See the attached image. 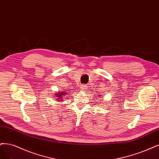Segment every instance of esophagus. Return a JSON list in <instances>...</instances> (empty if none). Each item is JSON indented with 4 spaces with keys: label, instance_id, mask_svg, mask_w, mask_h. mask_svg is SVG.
Instances as JSON below:
<instances>
[{
    "label": "esophagus",
    "instance_id": "1",
    "mask_svg": "<svg viewBox=\"0 0 159 159\" xmlns=\"http://www.w3.org/2000/svg\"><path fill=\"white\" fill-rule=\"evenodd\" d=\"M80 89H81V90H83V91L86 90L87 89V86H86V85H82L81 87H80Z\"/></svg>",
    "mask_w": 159,
    "mask_h": 159
}]
</instances>
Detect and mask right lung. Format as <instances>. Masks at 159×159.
<instances>
[{
	"label": "right lung",
	"instance_id": "1",
	"mask_svg": "<svg viewBox=\"0 0 159 159\" xmlns=\"http://www.w3.org/2000/svg\"><path fill=\"white\" fill-rule=\"evenodd\" d=\"M67 92H60V93H59V94H57V93H56V96L57 97V100H59V101H60V99H62V98H63V96H64L63 95H65V94H66V93Z\"/></svg>",
	"mask_w": 159,
	"mask_h": 159
}]
</instances>
